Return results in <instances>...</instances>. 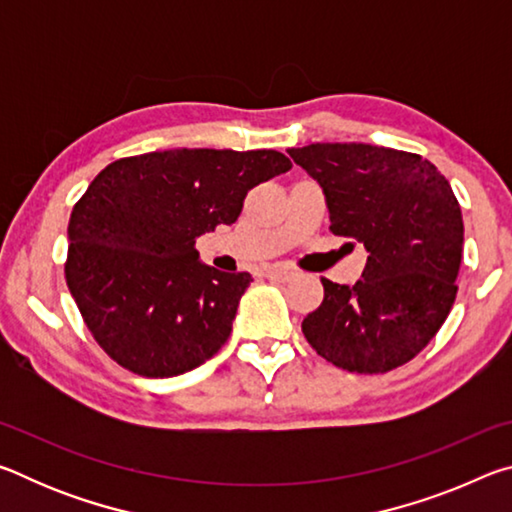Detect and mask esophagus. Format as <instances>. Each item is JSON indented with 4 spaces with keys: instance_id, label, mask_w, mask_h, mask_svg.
I'll use <instances>...</instances> for the list:
<instances>
[{
    "instance_id": "esophagus-1",
    "label": "esophagus",
    "mask_w": 512,
    "mask_h": 512,
    "mask_svg": "<svg viewBox=\"0 0 512 512\" xmlns=\"http://www.w3.org/2000/svg\"><path fill=\"white\" fill-rule=\"evenodd\" d=\"M264 275L268 277V280H275V282H289L296 273H293L287 266H271V268H266Z\"/></svg>"
}]
</instances>
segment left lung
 I'll return each instance as SVG.
<instances>
[{
  "mask_svg": "<svg viewBox=\"0 0 512 512\" xmlns=\"http://www.w3.org/2000/svg\"><path fill=\"white\" fill-rule=\"evenodd\" d=\"M323 189L329 230L361 241V280H320L325 298L302 320L320 357L348 372L404 366L443 327L463 257L461 205L447 178L415 153L372 144L289 149Z\"/></svg>",
  "mask_w": 512,
  "mask_h": 512,
  "instance_id": "8db88e82",
  "label": "left lung"
}]
</instances>
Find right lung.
Segmentation results:
<instances>
[{
	"mask_svg": "<svg viewBox=\"0 0 512 512\" xmlns=\"http://www.w3.org/2000/svg\"><path fill=\"white\" fill-rule=\"evenodd\" d=\"M291 169L277 151L173 149L108 164L74 205L65 280L121 368L176 377L223 348L250 273L198 259L196 239L239 219L248 189Z\"/></svg>",
	"mask_w": 512,
	"mask_h": 512,
	"instance_id": "obj_1",
	"label": "right lung"
}]
</instances>
